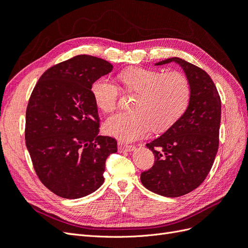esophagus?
Returning a JSON list of instances; mask_svg holds the SVG:
<instances>
[{
	"instance_id": "34e87169",
	"label": "esophagus",
	"mask_w": 248,
	"mask_h": 248,
	"mask_svg": "<svg viewBox=\"0 0 248 248\" xmlns=\"http://www.w3.org/2000/svg\"><path fill=\"white\" fill-rule=\"evenodd\" d=\"M134 146L132 145H126V144H123V142H119L118 144V150L119 152H131L134 150Z\"/></svg>"
}]
</instances>
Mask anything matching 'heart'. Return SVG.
Returning a JSON list of instances; mask_svg holds the SVG:
<instances>
[{"instance_id": "obj_1", "label": "heart", "mask_w": 248, "mask_h": 248, "mask_svg": "<svg viewBox=\"0 0 248 248\" xmlns=\"http://www.w3.org/2000/svg\"><path fill=\"white\" fill-rule=\"evenodd\" d=\"M124 91L137 93L130 112H118L104 123V130L124 141L134 140L149 129L169 128L181 117L191 97L190 82L183 73L131 67L119 74ZM96 107L104 112L114 110L120 88L108 77L97 78L91 87Z\"/></svg>"}]
</instances>
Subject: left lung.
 <instances>
[{"mask_svg":"<svg viewBox=\"0 0 248 248\" xmlns=\"http://www.w3.org/2000/svg\"><path fill=\"white\" fill-rule=\"evenodd\" d=\"M170 62L181 66L188 78L190 101L161 137L146 145L155 162L141 172L140 181L157 194L178 198L198 188L213 166L219 145L221 100L212 78L200 67L177 57L156 65Z\"/></svg>","mask_w":248,"mask_h":248,"instance_id":"left-lung-1","label":"left lung"}]
</instances>
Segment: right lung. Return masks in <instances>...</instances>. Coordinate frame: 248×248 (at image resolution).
Returning a JSON list of instances; mask_svg holds the SVG:
<instances>
[{"instance_id":"right-lung-1","label":"right lung","mask_w":248,"mask_h":248,"mask_svg":"<svg viewBox=\"0 0 248 248\" xmlns=\"http://www.w3.org/2000/svg\"><path fill=\"white\" fill-rule=\"evenodd\" d=\"M112 70L106 60L76 56L48 68L37 81L26 111L25 139L37 176L51 192L78 199L102 185L117 140L98 136L93 82Z\"/></svg>"}]
</instances>
